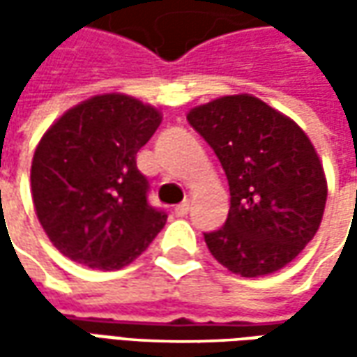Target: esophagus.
<instances>
[{
    "mask_svg": "<svg viewBox=\"0 0 357 357\" xmlns=\"http://www.w3.org/2000/svg\"><path fill=\"white\" fill-rule=\"evenodd\" d=\"M188 211H190V202H188V200H183V202L174 208V214H176V216H186Z\"/></svg>",
    "mask_w": 357,
    "mask_h": 357,
    "instance_id": "1",
    "label": "esophagus"
}]
</instances>
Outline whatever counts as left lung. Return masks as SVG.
Listing matches in <instances>:
<instances>
[{
    "mask_svg": "<svg viewBox=\"0 0 357 357\" xmlns=\"http://www.w3.org/2000/svg\"><path fill=\"white\" fill-rule=\"evenodd\" d=\"M186 119L211 144L230 188L227 222L204 232L211 254L244 278L292 262L318 232L328 197L306 132L252 95L200 105Z\"/></svg>",
    "mask_w": 357,
    "mask_h": 357,
    "instance_id": "1",
    "label": "left lung"
}]
</instances>
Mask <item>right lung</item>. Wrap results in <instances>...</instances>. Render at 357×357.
<instances>
[{"label":"right lung","instance_id":"1","mask_svg":"<svg viewBox=\"0 0 357 357\" xmlns=\"http://www.w3.org/2000/svg\"><path fill=\"white\" fill-rule=\"evenodd\" d=\"M158 125L157 109L111 93L69 109L43 135L31 162V195L63 256L119 270L165 227L167 213L149 204V181L137 169V153Z\"/></svg>","mask_w":357,"mask_h":357}]
</instances>
